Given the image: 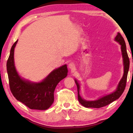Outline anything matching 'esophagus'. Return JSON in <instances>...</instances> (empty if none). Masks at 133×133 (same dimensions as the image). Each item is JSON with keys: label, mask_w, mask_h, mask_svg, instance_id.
<instances>
[{"label": "esophagus", "mask_w": 133, "mask_h": 133, "mask_svg": "<svg viewBox=\"0 0 133 133\" xmlns=\"http://www.w3.org/2000/svg\"><path fill=\"white\" fill-rule=\"evenodd\" d=\"M68 67L69 69H70L71 70H73L74 69H75V65L73 63H69L68 65Z\"/></svg>", "instance_id": "1"}]
</instances>
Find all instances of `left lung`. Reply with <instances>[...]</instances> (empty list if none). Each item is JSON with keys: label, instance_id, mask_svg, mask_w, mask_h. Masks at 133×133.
<instances>
[{"label": "left lung", "instance_id": "left-lung-1", "mask_svg": "<svg viewBox=\"0 0 133 133\" xmlns=\"http://www.w3.org/2000/svg\"><path fill=\"white\" fill-rule=\"evenodd\" d=\"M115 40L117 42H119V43L121 45V52L123 57V62L124 66V75L123 78H121L120 83L116 90L113 93L107 95L103 97L99 98L98 100L96 101H86L83 99L81 97L79 94L80 90V85L77 83V80H75L76 84L77 85V92H78V100L81 104H82L83 106L87 108H101L104 106H105L108 104H110L114 101H115L117 99H118L121 96V94L124 91L125 88L126 83H127V78L128 72H129V66H130V60L129 56L127 55V50H126V45L124 41V39L121 35L120 33H117V35L116 36Z\"/></svg>", "mask_w": 133, "mask_h": 133}]
</instances>
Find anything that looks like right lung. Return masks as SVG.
Masks as SVG:
<instances>
[{"mask_svg":"<svg viewBox=\"0 0 133 133\" xmlns=\"http://www.w3.org/2000/svg\"><path fill=\"white\" fill-rule=\"evenodd\" d=\"M17 41L11 48L6 65L10 91L16 100L29 109H48L54 102L56 85L67 75V66L65 64L55 69L40 83H33L23 80L17 74L14 64V50Z\"/></svg>","mask_w":133,"mask_h":133,"instance_id":"right-lung-1","label":"right lung"}]
</instances>
